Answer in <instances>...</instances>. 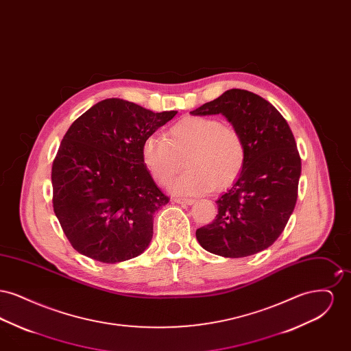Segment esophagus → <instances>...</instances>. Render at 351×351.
Here are the masks:
<instances>
[{
    "instance_id": "esophagus-1",
    "label": "esophagus",
    "mask_w": 351,
    "mask_h": 351,
    "mask_svg": "<svg viewBox=\"0 0 351 351\" xmlns=\"http://www.w3.org/2000/svg\"><path fill=\"white\" fill-rule=\"evenodd\" d=\"M172 201L176 204H182V205H193L195 204V200H192V199H173Z\"/></svg>"
}]
</instances>
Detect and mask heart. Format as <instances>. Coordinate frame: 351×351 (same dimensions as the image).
<instances>
[{"label":"heart","mask_w":351,"mask_h":351,"mask_svg":"<svg viewBox=\"0 0 351 351\" xmlns=\"http://www.w3.org/2000/svg\"><path fill=\"white\" fill-rule=\"evenodd\" d=\"M141 155L151 176L163 185L178 173L185 156L188 169L171 184V191L193 196L233 183L246 150L239 133L218 118L185 116L168 129L167 139L156 134L146 136Z\"/></svg>","instance_id":"b5f03b06"}]
</instances>
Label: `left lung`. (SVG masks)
I'll return each mask as SVG.
<instances>
[{
  "label": "left lung",
  "mask_w": 351,
  "mask_h": 351,
  "mask_svg": "<svg viewBox=\"0 0 351 351\" xmlns=\"http://www.w3.org/2000/svg\"><path fill=\"white\" fill-rule=\"evenodd\" d=\"M191 114H222L246 150L241 173L216 201L215 221L196 230L199 243L225 258L266 250L283 233L298 200L301 159L287 121L272 104L243 89H229Z\"/></svg>",
  "instance_id": "8db88e82"
}]
</instances>
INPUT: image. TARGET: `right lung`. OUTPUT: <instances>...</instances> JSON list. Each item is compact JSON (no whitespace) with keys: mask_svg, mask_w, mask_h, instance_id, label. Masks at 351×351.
Returning <instances> with one entry per match:
<instances>
[{"mask_svg":"<svg viewBox=\"0 0 351 351\" xmlns=\"http://www.w3.org/2000/svg\"><path fill=\"white\" fill-rule=\"evenodd\" d=\"M106 99L77 118L52 163L53 212L72 247L102 263L141 255L167 204L142 162L146 136L176 116Z\"/></svg>","mask_w":351,"mask_h":351,"instance_id":"right-lung-1","label":"right lung"}]
</instances>
